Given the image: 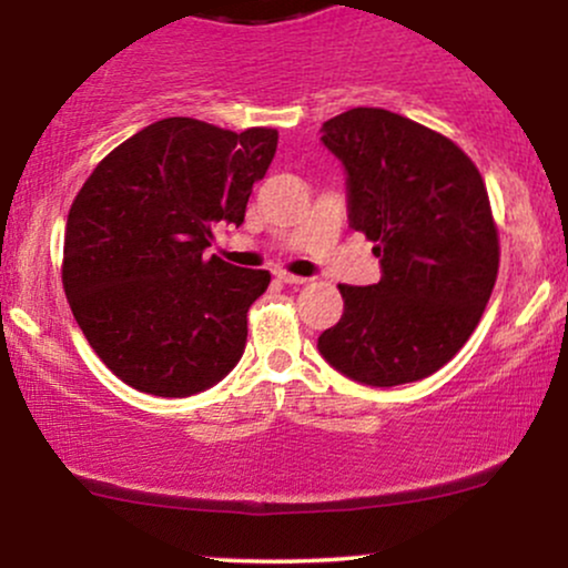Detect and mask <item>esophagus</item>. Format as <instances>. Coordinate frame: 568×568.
Wrapping results in <instances>:
<instances>
[{
  "instance_id": "1",
  "label": "esophagus",
  "mask_w": 568,
  "mask_h": 568,
  "mask_svg": "<svg viewBox=\"0 0 568 568\" xmlns=\"http://www.w3.org/2000/svg\"><path fill=\"white\" fill-rule=\"evenodd\" d=\"M277 280H280V283H285V285H304V283H310V280H306V277L291 275V272H285V270L277 272Z\"/></svg>"
}]
</instances>
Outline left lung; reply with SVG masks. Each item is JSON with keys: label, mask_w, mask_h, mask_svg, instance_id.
<instances>
[{"label": "left lung", "mask_w": 568, "mask_h": 568, "mask_svg": "<svg viewBox=\"0 0 568 568\" xmlns=\"http://www.w3.org/2000/svg\"><path fill=\"white\" fill-rule=\"evenodd\" d=\"M347 171L352 230L379 256L376 285H338L344 315L317 349L371 387L446 366L480 323L499 272V232L475 162L446 135L387 109L323 122Z\"/></svg>", "instance_id": "obj_1"}]
</instances>
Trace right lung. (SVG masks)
Here are the masks:
<instances>
[{
	"label": "right lung",
	"instance_id": "add662e5",
	"mask_svg": "<svg viewBox=\"0 0 568 568\" xmlns=\"http://www.w3.org/2000/svg\"><path fill=\"white\" fill-rule=\"evenodd\" d=\"M277 130L168 116L109 152L77 192L63 291L84 338L133 389L189 397L243 357L266 270L205 258L216 221L243 224Z\"/></svg>",
	"mask_w": 568,
	"mask_h": 568
}]
</instances>
